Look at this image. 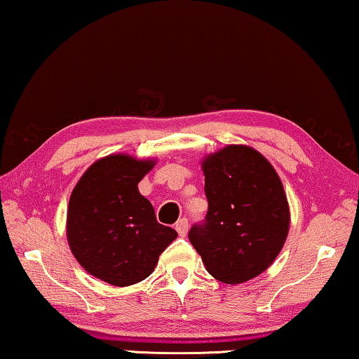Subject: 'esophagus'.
<instances>
[{
    "label": "esophagus",
    "mask_w": 359,
    "mask_h": 359,
    "mask_svg": "<svg viewBox=\"0 0 359 359\" xmlns=\"http://www.w3.org/2000/svg\"><path fill=\"white\" fill-rule=\"evenodd\" d=\"M187 226H189V223H187V219L186 218H180L178 222H176V224H175V229L178 231V234L181 237H184L187 234Z\"/></svg>",
    "instance_id": "1"
}]
</instances>
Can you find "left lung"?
I'll return each instance as SVG.
<instances>
[{
    "label": "left lung",
    "instance_id": "obj_1",
    "mask_svg": "<svg viewBox=\"0 0 359 359\" xmlns=\"http://www.w3.org/2000/svg\"><path fill=\"white\" fill-rule=\"evenodd\" d=\"M202 170L208 212L189 241L215 279L245 283L271 266L287 239L283 183L260 152L241 144L207 156Z\"/></svg>",
    "mask_w": 359,
    "mask_h": 359
}]
</instances>
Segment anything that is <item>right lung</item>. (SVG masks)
Returning a JSON list of instances; mask_svg holds the SVG:
<instances>
[{
	"label": "right lung",
	"instance_id": "right-lung-1",
	"mask_svg": "<svg viewBox=\"0 0 359 359\" xmlns=\"http://www.w3.org/2000/svg\"><path fill=\"white\" fill-rule=\"evenodd\" d=\"M154 165L151 158L112 154L93 163L72 191L70 250L88 273L117 287L151 276L161 253L178 236L157 223L152 203L137 191Z\"/></svg>",
	"mask_w": 359,
	"mask_h": 359
}]
</instances>
